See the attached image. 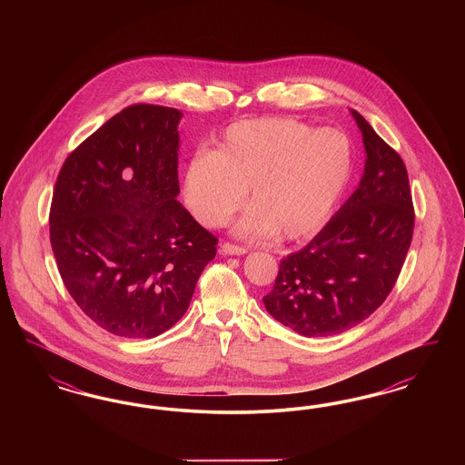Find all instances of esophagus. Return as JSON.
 <instances>
[{
	"label": "esophagus",
	"instance_id": "obj_1",
	"mask_svg": "<svg viewBox=\"0 0 465 465\" xmlns=\"http://www.w3.org/2000/svg\"><path fill=\"white\" fill-rule=\"evenodd\" d=\"M222 252L223 254H228V256H241V254L247 252V249L242 245H237V243L223 242Z\"/></svg>",
	"mask_w": 465,
	"mask_h": 465
}]
</instances>
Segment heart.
Returning a JSON list of instances; mask_svg holds the SVG:
<instances>
[{
  "mask_svg": "<svg viewBox=\"0 0 465 465\" xmlns=\"http://www.w3.org/2000/svg\"><path fill=\"white\" fill-rule=\"evenodd\" d=\"M352 174V146L336 129L292 118H256L230 125L214 152H199L184 169L192 213L222 226L245 199L252 207L237 224L249 237L288 241L315 235L328 222Z\"/></svg>",
  "mask_w": 465,
  "mask_h": 465,
  "instance_id": "b5f03b06",
  "label": "heart"
}]
</instances>
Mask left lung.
<instances>
[{
    "mask_svg": "<svg viewBox=\"0 0 465 465\" xmlns=\"http://www.w3.org/2000/svg\"><path fill=\"white\" fill-rule=\"evenodd\" d=\"M352 116L366 150L354 193L303 249L286 256L266 312L303 336L347 331L389 296L408 254L415 211L402 158L362 114Z\"/></svg>",
    "mask_w": 465,
    "mask_h": 465,
    "instance_id": "1",
    "label": "left lung"
}]
</instances>
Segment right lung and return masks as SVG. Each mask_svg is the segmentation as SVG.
Returning <instances> with one entry per match:
<instances>
[{"mask_svg":"<svg viewBox=\"0 0 465 465\" xmlns=\"http://www.w3.org/2000/svg\"><path fill=\"white\" fill-rule=\"evenodd\" d=\"M183 113L134 104L63 163L50 243L71 298L99 328L155 338L192 302L218 239L177 202Z\"/></svg>","mask_w":465,"mask_h":465,"instance_id":"obj_1","label":"right lung"}]
</instances>
